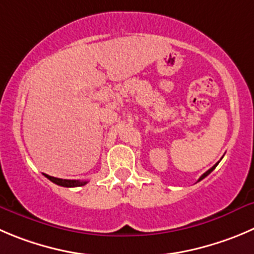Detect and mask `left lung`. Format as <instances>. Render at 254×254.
I'll return each instance as SVG.
<instances>
[{"label":"left lung","instance_id":"obj_1","mask_svg":"<svg viewBox=\"0 0 254 254\" xmlns=\"http://www.w3.org/2000/svg\"><path fill=\"white\" fill-rule=\"evenodd\" d=\"M217 165H218V163H217ZM217 165H214V166H213V167H212V168H209V170H208V171H207V172H206V173H203V175H202V176H201V177H199V180H198V181H202V180H203V178H204V177H207V176H208V175H209V173H211V172H212V171H213V170H214V168H216V167H217Z\"/></svg>","mask_w":254,"mask_h":254}]
</instances>
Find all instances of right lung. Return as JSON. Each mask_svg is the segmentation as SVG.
<instances>
[{"label": "right lung", "mask_w": 254, "mask_h": 254, "mask_svg": "<svg viewBox=\"0 0 254 254\" xmlns=\"http://www.w3.org/2000/svg\"><path fill=\"white\" fill-rule=\"evenodd\" d=\"M45 177H47L51 182L56 183V185L59 186H62V187H81V186H84L87 182H88V181H78V180H62V178H56L48 175H45Z\"/></svg>", "instance_id": "right-lung-1"}]
</instances>
